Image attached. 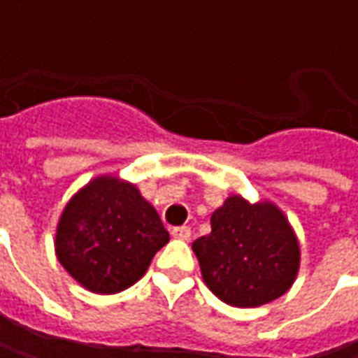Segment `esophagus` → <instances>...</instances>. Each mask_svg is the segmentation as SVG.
<instances>
[{
	"instance_id": "1",
	"label": "esophagus",
	"mask_w": 358,
	"mask_h": 358,
	"mask_svg": "<svg viewBox=\"0 0 358 358\" xmlns=\"http://www.w3.org/2000/svg\"><path fill=\"white\" fill-rule=\"evenodd\" d=\"M172 236L176 240H189L192 238V230H189V226H176V228H172Z\"/></svg>"
}]
</instances>
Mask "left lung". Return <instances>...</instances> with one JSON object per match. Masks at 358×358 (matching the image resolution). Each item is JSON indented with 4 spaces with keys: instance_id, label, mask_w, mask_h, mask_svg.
Here are the masks:
<instances>
[{
    "instance_id": "obj_1",
    "label": "left lung",
    "mask_w": 358,
    "mask_h": 358,
    "mask_svg": "<svg viewBox=\"0 0 358 358\" xmlns=\"http://www.w3.org/2000/svg\"><path fill=\"white\" fill-rule=\"evenodd\" d=\"M201 276L232 307H261L295 282L301 249L289 220L272 201L230 195L210 217V234L194 241Z\"/></svg>"
}]
</instances>
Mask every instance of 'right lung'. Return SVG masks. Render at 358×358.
Here are the masks:
<instances>
[{
	"instance_id": "obj_1",
	"label": "right lung",
	"mask_w": 358,
	"mask_h": 358,
	"mask_svg": "<svg viewBox=\"0 0 358 358\" xmlns=\"http://www.w3.org/2000/svg\"><path fill=\"white\" fill-rule=\"evenodd\" d=\"M171 240L155 207L132 182L103 174L71 197L59 218L55 255L88 292L128 289Z\"/></svg>"
}]
</instances>
